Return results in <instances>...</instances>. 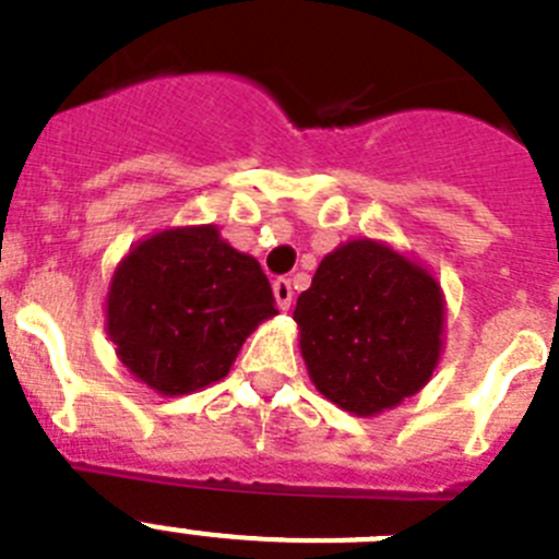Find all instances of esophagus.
I'll return each instance as SVG.
<instances>
[{
  "label": "esophagus",
  "instance_id": "1",
  "mask_svg": "<svg viewBox=\"0 0 559 559\" xmlns=\"http://www.w3.org/2000/svg\"><path fill=\"white\" fill-rule=\"evenodd\" d=\"M271 288H274L276 307H280V310H290V301H294V285H290V280L280 276V280H274Z\"/></svg>",
  "mask_w": 559,
  "mask_h": 559
}]
</instances>
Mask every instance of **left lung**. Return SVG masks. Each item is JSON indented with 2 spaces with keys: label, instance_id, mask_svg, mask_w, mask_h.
I'll return each mask as SVG.
<instances>
[{
  "label": "left lung",
  "instance_id": "1",
  "mask_svg": "<svg viewBox=\"0 0 559 559\" xmlns=\"http://www.w3.org/2000/svg\"><path fill=\"white\" fill-rule=\"evenodd\" d=\"M294 321L316 388L355 416H373L432 377L443 299L416 263L373 240H352L321 260Z\"/></svg>",
  "mask_w": 559,
  "mask_h": 559
}]
</instances>
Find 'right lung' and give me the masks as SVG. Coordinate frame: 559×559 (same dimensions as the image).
Here are the masks:
<instances>
[{
	"mask_svg": "<svg viewBox=\"0 0 559 559\" xmlns=\"http://www.w3.org/2000/svg\"><path fill=\"white\" fill-rule=\"evenodd\" d=\"M274 313L258 260L235 252L216 227L146 238L121 260L107 294L121 362L166 396L227 377L249 332Z\"/></svg>",
	"mask_w": 559,
	"mask_h": 559,
	"instance_id": "add662e5",
	"label": "right lung"
}]
</instances>
